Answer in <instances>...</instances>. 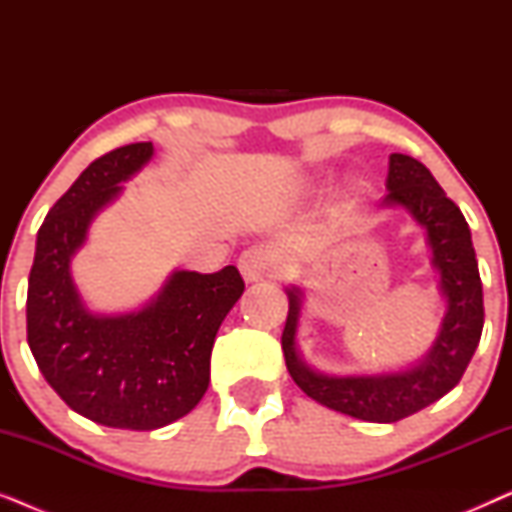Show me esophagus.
Returning <instances> with one entry per match:
<instances>
[{
  "instance_id": "obj_1",
  "label": "esophagus",
  "mask_w": 512,
  "mask_h": 512,
  "mask_svg": "<svg viewBox=\"0 0 512 512\" xmlns=\"http://www.w3.org/2000/svg\"><path fill=\"white\" fill-rule=\"evenodd\" d=\"M237 268H240L244 282H258V279L268 277L275 265H272V256L268 249L251 247L247 251H242Z\"/></svg>"
}]
</instances>
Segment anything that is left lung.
<instances>
[{
  "label": "left lung",
  "instance_id": "obj_1",
  "mask_svg": "<svg viewBox=\"0 0 512 512\" xmlns=\"http://www.w3.org/2000/svg\"><path fill=\"white\" fill-rule=\"evenodd\" d=\"M387 195L382 207H401L426 230L431 265L445 298V317L426 356L415 366L377 375H326L298 352V321L303 291L289 286V317L282 333L286 368L293 382L314 401L363 422L391 424L436 403L457 387L478 349L485 307L482 282L471 242V228L461 209L447 198L433 174L419 160L391 153Z\"/></svg>",
  "mask_w": 512,
  "mask_h": 512
}]
</instances>
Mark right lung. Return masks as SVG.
<instances>
[{
  "label": "right lung",
  "mask_w": 512,
  "mask_h": 512,
  "mask_svg": "<svg viewBox=\"0 0 512 512\" xmlns=\"http://www.w3.org/2000/svg\"><path fill=\"white\" fill-rule=\"evenodd\" d=\"M153 156L128 144L90 163L37 233L27 286V345L62 401L111 429L153 431L191 412L209 387L216 331L244 291L235 265L174 270L142 310L97 314L72 279L88 228Z\"/></svg>",
  "instance_id": "obj_1"
}]
</instances>
